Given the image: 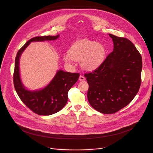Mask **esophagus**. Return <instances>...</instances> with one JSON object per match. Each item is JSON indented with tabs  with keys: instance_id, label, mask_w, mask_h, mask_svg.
Here are the masks:
<instances>
[{
	"instance_id": "obj_1",
	"label": "esophagus",
	"mask_w": 153,
	"mask_h": 153,
	"mask_svg": "<svg viewBox=\"0 0 153 153\" xmlns=\"http://www.w3.org/2000/svg\"><path fill=\"white\" fill-rule=\"evenodd\" d=\"M79 79L80 81H83V80H85V77L83 76H80Z\"/></svg>"
}]
</instances>
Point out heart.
<instances>
[{
    "label": "heart",
    "mask_w": 153,
    "mask_h": 153,
    "mask_svg": "<svg viewBox=\"0 0 153 153\" xmlns=\"http://www.w3.org/2000/svg\"><path fill=\"white\" fill-rule=\"evenodd\" d=\"M106 49L101 43L84 38L76 41L65 55V62L72 60L80 61L81 67L85 70L92 71L98 68L105 59Z\"/></svg>",
    "instance_id": "1"
}]
</instances>
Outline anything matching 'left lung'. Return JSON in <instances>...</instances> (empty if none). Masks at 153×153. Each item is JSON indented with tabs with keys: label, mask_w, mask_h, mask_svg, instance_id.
Returning <instances> with one entry per match:
<instances>
[{
	"label": "left lung",
	"mask_w": 153,
	"mask_h": 153,
	"mask_svg": "<svg viewBox=\"0 0 153 153\" xmlns=\"http://www.w3.org/2000/svg\"><path fill=\"white\" fill-rule=\"evenodd\" d=\"M113 51L100 66L85 74L91 106L103 114L117 112L133 100L141 84L142 56L133 43L125 37L109 34Z\"/></svg>",
	"instance_id": "left-lung-1"
}]
</instances>
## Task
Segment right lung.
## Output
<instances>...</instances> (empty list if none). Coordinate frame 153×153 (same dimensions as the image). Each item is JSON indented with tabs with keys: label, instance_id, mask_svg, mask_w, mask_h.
Listing matches in <instances>:
<instances>
[{
	"label": "right lung",
	"instance_id": "add662e5",
	"mask_svg": "<svg viewBox=\"0 0 153 153\" xmlns=\"http://www.w3.org/2000/svg\"><path fill=\"white\" fill-rule=\"evenodd\" d=\"M56 36H37L29 40L17 52L15 59L13 82L15 90L24 104L34 113L48 116L59 112L68 101V91L77 81L79 73H71L59 70L52 81L42 90L31 91L26 90L21 82L19 74L20 56L31 42L53 40Z\"/></svg>",
	"mask_w": 153,
	"mask_h": 153
}]
</instances>
